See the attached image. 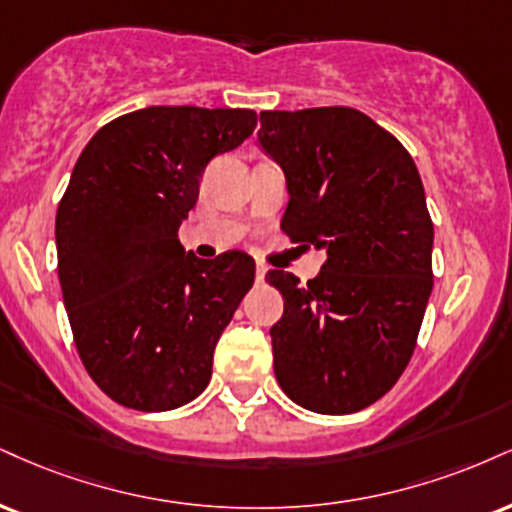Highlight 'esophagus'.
<instances>
[{
	"mask_svg": "<svg viewBox=\"0 0 512 512\" xmlns=\"http://www.w3.org/2000/svg\"><path fill=\"white\" fill-rule=\"evenodd\" d=\"M267 272H269V269L267 267H264V264H257V281H264V276H267Z\"/></svg>",
	"mask_w": 512,
	"mask_h": 512,
	"instance_id": "obj_1",
	"label": "esophagus"
}]
</instances>
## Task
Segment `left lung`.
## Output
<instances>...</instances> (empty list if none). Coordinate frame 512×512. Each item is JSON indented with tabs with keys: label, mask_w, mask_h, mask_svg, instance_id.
<instances>
[{
	"label": "left lung",
	"mask_w": 512,
	"mask_h": 512,
	"mask_svg": "<svg viewBox=\"0 0 512 512\" xmlns=\"http://www.w3.org/2000/svg\"><path fill=\"white\" fill-rule=\"evenodd\" d=\"M257 143L286 174L281 229L326 252L300 286L272 269L283 317L274 374L300 408L348 415L408 367L434 286V224L410 152L350 107L262 112Z\"/></svg>",
	"instance_id": "8db88e82"
}]
</instances>
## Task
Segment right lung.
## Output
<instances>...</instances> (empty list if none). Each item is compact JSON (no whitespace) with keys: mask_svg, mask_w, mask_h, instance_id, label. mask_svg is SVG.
<instances>
[{"mask_svg":"<svg viewBox=\"0 0 512 512\" xmlns=\"http://www.w3.org/2000/svg\"><path fill=\"white\" fill-rule=\"evenodd\" d=\"M255 126L252 109L147 107L102 126L73 166L57 209L61 293L85 369L126 408H181L212 379L255 260L186 255L178 226L209 159Z\"/></svg>","mask_w":512,"mask_h":512,"instance_id":"obj_1","label":"right lung"}]
</instances>
